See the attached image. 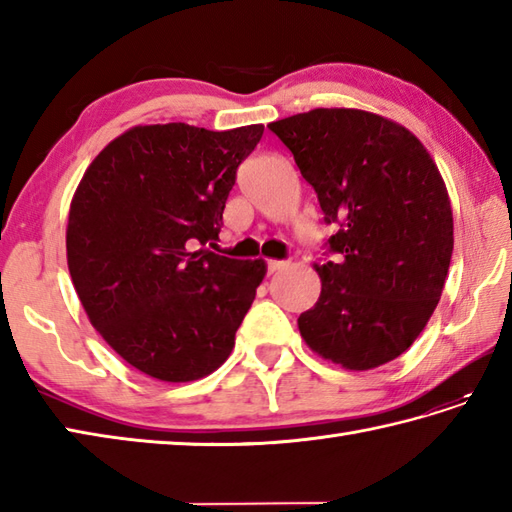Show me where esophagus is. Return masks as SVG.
<instances>
[{"label": "esophagus", "instance_id": "1", "mask_svg": "<svg viewBox=\"0 0 512 512\" xmlns=\"http://www.w3.org/2000/svg\"><path fill=\"white\" fill-rule=\"evenodd\" d=\"M288 266V262H281V259H268V273H279Z\"/></svg>", "mask_w": 512, "mask_h": 512}]
</instances>
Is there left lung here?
I'll return each instance as SVG.
<instances>
[{
    "instance_id": "8db88e82",
    "label": "left lung",
    "mask_w": 512,
    "mask_h": 512,
    "mask_svg": "<svg viewBox=\"0 0 512 512\" xmlns=\"http://www.w3.org/2000/svg\"><path fill=\"white\" fill-rule=\"evenodd\" d=\"M339 224L321 295L297 319L314 354L350 372L394 361L436 310L453 253V213L431 154L407 127L354 107L268 125Z\"/></svg>"
}]
</instances>
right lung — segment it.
Instances as JSON below:
<instances>
[{
  "label": "right lung",
  "instance_id": "1",
  "mask_svg": "<svg viewBox=\"0 0 512 512\" xmlns=\"http://www.w3.org/2000/svg\"><path fill=\"white\" fill-rule=\"evenodd\" d=\"M262 134L264 125H136L85 169L65 231L70 277L96 332L138 372L189 383L231 356L266 262L206 244Z\"/></svg>",
  "mask_w": 512,
  "mask_h": 512
}]
</instances>
